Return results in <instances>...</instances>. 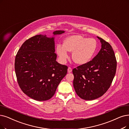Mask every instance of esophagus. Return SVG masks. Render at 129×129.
Returning <instances> with one entry per match:
<instances>
[{"instance_id":"34e87169","label":"esophagus","mask_w":129,"mask_h":129,"mask_svg":"<svg viewBox=\"0 0 129 129\" xmlns=\"http://www.w3.org/2000/svg\"><path fill=\"white\" fill-rule=\"evenodd\" d=\"M71 71H72V69L70 67H69L68 68V73H71Z\"/></svg>"}]
</instances>
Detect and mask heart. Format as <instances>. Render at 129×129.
Returning a JSON list of instances; mask_svg holds the SVG:
<instances>
[{
    "mask_svg": "<svg viewBox=\"0 0 129 129\" xmlns=\"http://www.w3.org/2000/svg\"><path fill=\"white\" fill-rule=\"evenodd\" d=\"M97 41L93 38H86L81 35H73L67 38L63 44L56 45V52L62 62L69 58V52L77 64L82 65L90 61L97 49Z\"/></svg>",
    "mask_w": 129,
    "mask_h": 129,
    "instance_id": "heart-1",
    "label": "heart"
}]
</instances>
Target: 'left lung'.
Here are the masks:
<instances>
[{"mask_svg":"<svg viewBox=\"0 0 129 129\" xmlns=\"http://www.w3.org/2000/svg\"><path fill=\"white\" fill-rule=\"evenodd\" d=\"M101 43L100 52L91 61L73 70V85L81 99L90 101L102 96L110 88L116 69V60L111 45L97 37Z\"/></svg>","mask_w":129,"mask_h":129,"instance_id":"obj_1","label":"left lung"}]
</instances>
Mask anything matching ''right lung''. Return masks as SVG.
Segmentation results:
<instances>
[{
	"label": "right lung",
	"mask_w": 129,
	"mask_h": 129,
	"mask_svg": "<svg viewBox=\"0 0 129 129\" xmlns=\"http://www.w3.org/2000/svg\"><path fill=\"white\" fill-rule=\"evenodd\" d=\"M55 30L53 37L37 35L27 40L15 57V70L18 85L26 95L38 101L50 99L67 73L68 67L56 61L55 36L64 33Z\"/></svg>",
	"instance_id": "right-lung-1"
}]
</instances>
